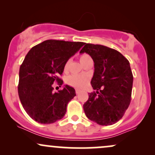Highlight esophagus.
<instances>
[{
    "mask_svg": "<svg viewBox=\"0 0 155 155\" xmlns=\"http://www.w3.org/2000/svg\"><path fill=\"white\" fill-rule=\"evenodd\" d=\"M79 92H80V90H78V89H76V95H79Z\"/></svg>",
    "mask_w": 155,
    "mask_h": 155,
    "instance_id": "34e87169",
    "label": "esophagus"
}]
</instances>
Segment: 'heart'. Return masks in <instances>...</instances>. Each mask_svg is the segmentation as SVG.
Masks as SVG:
<instances>
[{
	"label": "heart",
	"instance_id": "1",
	"mask_svg": "<svg viewBox=\"0 0 155 155\" xmlns=\"http://www.w3.org/2000/svg\"><path fill=\"white\" fill-rule=\"evenodd\" d=\"M90 58L87 54H82L80 55L79 60L80 62L83 63L85 60ZM68 67V61L66 62L64 66V69L67 70ZM88 81V77L86 75H82V74H73V75L69 76L67 79V83L70 86L74 87L76 88H82L87 84Z\"/></svg>",
	"mask_w": 155,
	"mask_h": 155
}]
</instances>
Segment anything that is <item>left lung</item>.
Returning <instances> with one entry per match:
<instances>
[{
	"instance_id": "8db88e82",
	"label": "left lung",
	"mask_w": 155,
	"mask_h": 155,
	"mask_svg": "<svg viewBox=\"0 0 155 155\" xmlns=\"http://www.w3.org/2000/svg\"><path fill=\"white\" fill-rule=\"evenodd\" d=\"M87 53L94 61L91 84L95 92L84 104L89 120L100 125H111L124 116L131 101L133 76L129 61L111 48L84 44L80 53Z\"/></svg>"
}]
</instances>
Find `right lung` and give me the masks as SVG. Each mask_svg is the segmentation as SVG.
Returning <instances> with one entry per match:
<instances>
[{"label": "right lung", "instance_id": "1", "mask_svg": "<svg viewBox=\"0 0 155 155\" xmlns=\"http://www.w3.org/2000/svg\"><path fill=\"white\" fill-rule=\"evenodd\" d=\"M84 44L50 39L33 47L25 58L19 68V97L27 114L38 123H54L65 116L75 90L65 85L54 92L52 84H63L59 76L65 64Z\"/></svg>", "mask_w": 155, "mask_h": 155}]
</instances>
